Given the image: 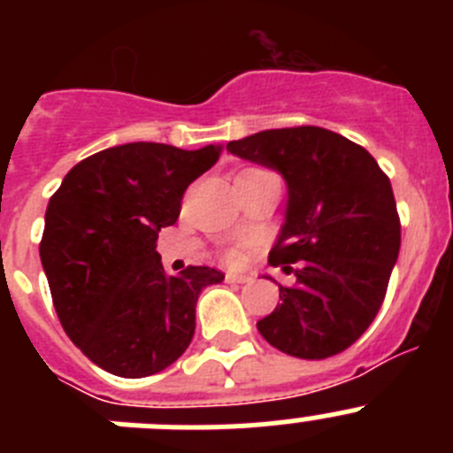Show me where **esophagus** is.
<instances>
[{
    "mask_svg": "<svg viewBox=\"0 0 453 453\" xmlns=\"http://www.w3.org/2000/svg\"><path fill=\"white\" fill-rule=\"evenodd\" d=\"M226 281H229V283H250L251 276L250 274H235V272H229V274H226Z\"/></svg>",
    "mask_w": 453,
    "mask_h": 453,
    "instance_id": "esophagus-1",
    "label": "esophagus"
}]
</instances>
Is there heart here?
I'll return each instance as SVG.
<instances>
[{
    "mask_svg": "<svg viewBox=\"0 0 453 453\" xmlns=\"http://www.w3.org/2000/svg\"><path fill=\"white\" fill-rule=\"evenodd\" d=\"M224 258L229 263H238L240 258H242V254H240V250H229L226 254H224Z\"/></svg>",
    "mask_w": 453,
    "mask_h": 453,
    "instance_id": "heart-1",
    "label": "heart"
}]
</instances>
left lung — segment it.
Listing matches in <instances>:
<instances>
[{
  "mask_svg": "<svg viewBox=\"0 0 453 453\" xmlns=\"http://www.w3.org/2000/svg\"><path fill=\"white\" fill-rule=\"evenodd\" d=\"M226 150L276 170L288 183L286 222L270 265L295 274L258 319L283 354L322 361L345 351L374 322L402 245L390 179L367 150L322 127L270 129Z\"/></svg>",
  "mask_w": 453,
  "mask_h": 453,
  "instance_id": "obj_1",
  "label": "left lung"
}]
</instances>
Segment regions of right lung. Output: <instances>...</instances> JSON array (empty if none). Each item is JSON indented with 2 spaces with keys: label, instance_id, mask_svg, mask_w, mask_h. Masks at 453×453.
I'll use <instances>...</instances> for the list:
<instances>
[{
  "label": "right lung",
  "instance_id": "1",
  "mask_svg": "<svg viewBox=\"0 0 453 453\" xmlns=\"http://www.w3.org/2000/svg\"><path fill=\"white\" fill-rule=\"evenodd\" d=\"M219 151L108 147L72 167L51 195L40 261L63 329L102 370L142 379L190 345L199 292L224 274L206 265L165 274L156 240L177 222L183 192Z\"/></svg>",
  "mask_w": 453,
  "mask_h": 453
}]
</instances>
